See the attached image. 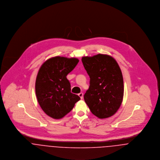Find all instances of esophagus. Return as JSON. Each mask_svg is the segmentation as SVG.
<instances>
[{
    "mask_svg": "<svg viewBox=\"0 0 160 160\" xmlns=\"http://www.w3.org/2000/svg\"><path fill=\"white\" fill-rule=\"evenodd\" d=\"M78 96L79 97L81 98V99H82L83 98V92H80L78 94Z\"/></svg>",
    "mask_w": 160,
    "mask_h": 160,
    "instance_id": "1",
    "label": "esophagus"
}]
</instances>
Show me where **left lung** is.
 Returning <instances> with one entry per match:
<instances>
[{
    "label": "left lung",
    "instance_id": "obj_1",
    "mask_svg": "<svg viewBox=\"0 0 160 160\" xmlns=\"http://www.w3.org/2000/svg\"><path fill=\"white\" fill-rule=\"evenodd\" d=\"M82 61L90 78L85 102L99 118L110 117L120 108L124 94L123 75L117 62L102 54L83 56Z\"/></svg>",
    "mask_w": 160,
    "mask_h": 160
}]
</instances>
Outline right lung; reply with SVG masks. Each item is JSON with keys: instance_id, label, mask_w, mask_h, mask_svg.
<instances>
[{"instance_id": "1", "label": "right lung", "mask_w": 160, "mask_h": 160, "mask_svg": "<svg viewBox=\"0 0 160 160\" xmlns=\"http://www.w3.org/2000/svg\"><path fill=\"white\" fill-rule=\"evenodd\" d=\"M79 60L56 56L41 66L36 81L38 102L43 112L54 119H60L70 112L80 98L71 92V83L66 76Z\"/></svg>"}]
</instances>
